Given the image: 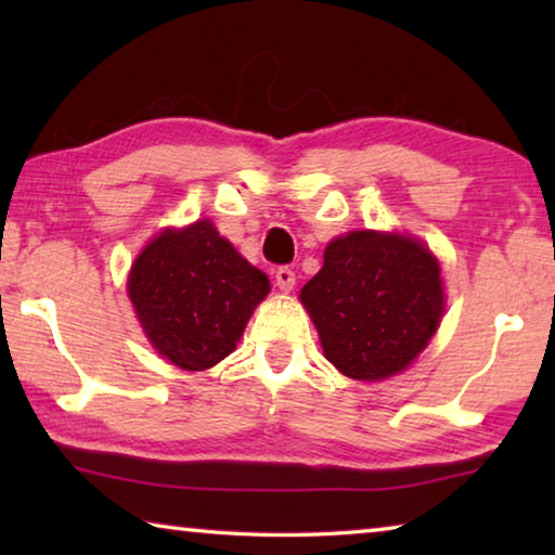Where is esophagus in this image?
<instances>
[{
    "label": "esophagus",
    "mask_w": 555,
    "mask_h": 555,
    "mask_svg": "<svg viewBox=\"0 0 555 555\" xmlns=\"http://www.w3.org/2000/svg\"><path fill=\"white\" fill-rule=\"evenodd\" d=\"M276 286L284 291V294H288L291 288L296 286V274H294V269H288V267H279L276 269Z\"/></svg>",
    "instance_id": "1"
}]
</instances>
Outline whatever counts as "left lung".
Listing matches in <instances>:
<instances>
[{
  "label": "left lung",
  "mask_w": 555,
  "mask_h": 555,
  "mask_svg": "<svg viewBox=\"0 0 555 555\" xmlns=\"http://www.w3.org/2000/svg\"><path fill=\"white\" fill-rule=\"evenodd\" d=\"M323 354L345 377L379 382L409 367L446 308L438 259L399 232L357 230L325 247L323 269L300 288Z\"/></svg>",
  "instance_id": "8db88e82"
}]
</instances>
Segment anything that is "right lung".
Masks as SVG:
<instances>
[{
  "instance_id": "add662e5",
  "label": "right lung",
  "mask_w": 555,
  "mask_h": 555,
  "mask_svg": "<svg viewBox=\"0 0 555 555\" xmlns=\"http://www.w3.org/2000/svg\"><path fill=\"white\" fill-rule=\"evenodd\" d=\"M269 288L264 271L220 237L210 220L158 232L127 279L149 343L185 372L224 360Z\"/></svg>"
}]
</instances>
